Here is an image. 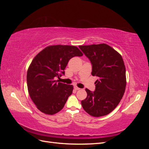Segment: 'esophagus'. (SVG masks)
I'll use <instances>...</instances> for the list:
<instances>
[{
	"instance_id": "1",
	"label": "esophagus",
	"mask_w": 149,
	"mask_h": 149,
	"mask_svg": "<svg viewBox=\"0 0 149 149\" xmlns=\"http://www.w3.org/2000/svg\"><path fill=\"white\" fill-rule=\"evenodd\" d=\"M74 88L76 90H79V89H80V88H78V87H77V86H74Z\"/></svg>"
}]
</instances>
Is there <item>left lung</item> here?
Here are the masks:
<instances>
[{"instance_id":"obj_1","label":"left lung","mask_w":149,"mask_h":149,"mask_svg":"<svg viewBox=\"0 0 149 149\" xmlns=\"http://www.w3.org/2000/svg\"><path fill=\"white\" fill-rule=\"evenodd\" d=\"M91 61V74L97 76L95 91L86 89L87 97L81 101L84 110L94 117L107 115L119 104L126 86L123 58L105 43L79 46Z\"/></svg>"}]
</instances>
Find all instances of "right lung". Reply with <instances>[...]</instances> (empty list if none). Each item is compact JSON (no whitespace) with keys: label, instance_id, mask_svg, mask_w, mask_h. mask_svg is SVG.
<instances>
[{"label":"right lung","instance_id":"1","mask_svg":"<svg viewBox=\"0 0 149 149\" xmlns=\"http://www.w3.org/2000/svg\"><path fill=\"white\" fill-rule=\"evenodd\" d=\"M78 47L52 45L44 48L31 61L26 74L29 95L38 109L53 115L63 108L73 86L55 80L65 74L71 58L81 56Z\"/></svg>","mask_w":149,"mask_h":149}]
</instances>
